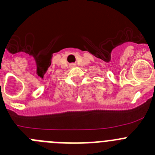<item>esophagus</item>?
Masks as SVG:
<instances>
[{"mask_svg": "<svg viewBox=\"0 0 155 155\" xmlns=\"http://www.w3.org/2000/svg\"><path fill=\"white\" fill-rule=\"evenodd\" d=\"M74 66H75L74 64H71V67H74Z\"/></svg>", "mask_w": 155, "mask_h": 155, "instance_id": "esophagus-1", "label": "esophagus"}]
</instances>
